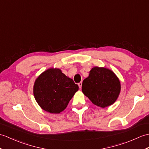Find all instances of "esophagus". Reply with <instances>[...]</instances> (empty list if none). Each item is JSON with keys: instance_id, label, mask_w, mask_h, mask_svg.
Wrapping results in <instances>:
<instances>
[{"instance_id": "obj_1", "label": "esophagus", "mask_w": 149, "mask_h": 149, "mask_svg": "<svg viewBox=\"0 0 149 149\" xmlns=\"http://www.w3.org/2000/svg\"><path fill=\"white\" fill-rule=\"evenodd\" d=\"M78 86H79V88L81 89V88H82V82H79V84H78Z\"/></svg>"}]
</instances>
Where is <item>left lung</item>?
<instances>
[{
  "instance_id": "left-lung-1",
  "label": "left lung",
  "mask_w": 149,
  "mask_h": 149,
  "mask_svg": "<svg viewBox=\"0 0 149 149\" xmlns=\"http://www.w3.org/2000/svg\"><path fill=\"white\" fill-rule=\"evenodd\" d=\"M121 86L114 72L105 67H95L82 82V91L91 102L101 108H105L116 102Z\"/></svg>"
}]
</instances>
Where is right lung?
I'll list each match as a JSON object with an SVG mask.
<instances>
[{
	"instance_id": "obj_1",
	"label": "right lung",
	"mask_w": 149,
	"mask_h": 149,
	"mask_svg": "<svg viewBox=\"0 0 149 149\" xmlns=\"http://www.w3.org/2000/svg\"><path fill=\"white\" fill-rule=\"evenodd\" d=\"M78 90V85L60 68H50L38 76L33 91L41 109L51 113H60Z\"/></svg>"
}]
</instances>
